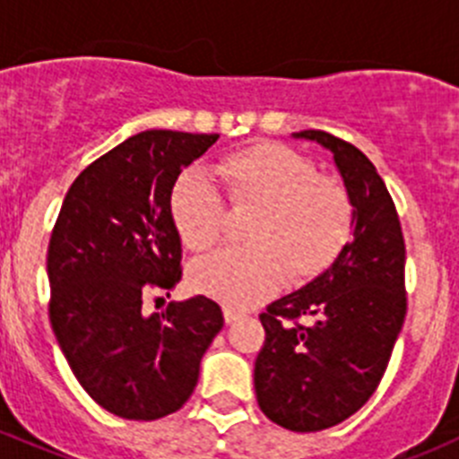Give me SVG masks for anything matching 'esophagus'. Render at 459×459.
Returning <instances> with one entry per match:
<instances>
[{
  "label": "esophagus",
  "mask_w": 459,
  "mask_h": 459,
  "mask_svg": "<svg viewBox=\"0 0 459 459\" xmlns=\"http://www.w3.org/2000/svg\"><path fill=\"white\" fill-rule=\"evenodd\" d=\"M242 312L239 310H233V307H224V319H226V324H233V321H239L242 319Z\"/></svg>",
  "instance_id": "obj_1"
}]
</instances>
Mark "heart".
Wrapping results in <instances>:
<instances>
[{"label":"heart","mask_w":459,"mask_h":459,"mask_svg":"<svg viewBox=\"0 0 459 459\" xmlns=\"http://www.w3.org/2000/svg\"><path fill=\"white\" fill-rule=\"evenodd\" d=\"M235 208H255L244 249H220L190 267L192 288L229 307H249L292 281L335 263L353 226L344 183L316 174L310 158L281 143H254L215 165ZM169 212L183 244L204 251L220 239L226 204L208 174L192 169L171 187Z\"/></svg>","instance_id":"obj_1"}]
</instances>
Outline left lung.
Segmentation results:
<instances>
[{
  "label": "left lung",
  "instance_id": "obj_1",
  "mask_svg": "<svg viewBox=\"0 0 459 459\" xmlns=\"http://www.w3.org/2000/svg\"><path fill=\"white\" fill-rule=\"evenodd\" d=\"M294 138L335 158L353 201V239L326 272L260 315L264 344L254 385L264 417L315 432L358 412L387 369L408 310L405 242L396 205L365 153L315 128Z\"/></svg>",
  "mask_w": 459,
  "mask_h": 459
}]
</instances>
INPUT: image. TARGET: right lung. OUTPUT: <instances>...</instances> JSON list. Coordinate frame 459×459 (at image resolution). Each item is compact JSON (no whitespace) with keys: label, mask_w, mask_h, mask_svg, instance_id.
I'll return each mask as SVG.
<instances>
[{"label":"right lung","mask_w":459,"mask_h":459,"mask_svg":"<svg viewBox=\"0 0 459 459\" xmlns=\"http://www.w3.org/2000/svg\"><path fill=\"white\" fill-rule=\"evenodd\" d=\"M217 133L143 131L85 167L67 190L47 251L49 321L72 374L108 412L153 421L183 408L205 349L224 326L192 297L144 315L149 292L181 281L169 195Z\"/></svg>","instance_id":"obj_1"}]
</instances>
